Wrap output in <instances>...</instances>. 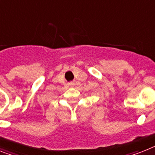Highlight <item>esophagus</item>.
Returning <instances> with one entry per match:
<instances>
[{
	"label": "esophagus",
	"mask_w": 155,
	"mask_h": 155,
	"mask_svg": "<svg viewBox=\"0 0 155 155\" xmlns=\"http://www.w3.org/2000/svg\"><path fill=\"white\" fill-rule=\"evenodd\" d=\"M69 85H70V86H71V87H73L74 86V84H74V82H70V83H69Z\"/></svg>",
	"instance_id": "obj_1"
}]
</instances>
